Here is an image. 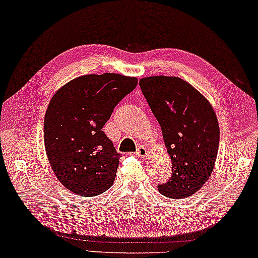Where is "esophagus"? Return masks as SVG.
I'll return each mask as SVG.
<instances>
[{
	"label": "esophagus",
	"instance_id": "obj_1",
	"mask_svg": "<svg viewBox=\"0 0 258 258\" xmlns=\"http://www.w3.org/2000/svg\"><path fill=\"white\" fill-rule=\"evenodd\" d=\"M136 155L137 157L140 159H146V157H148V150H146L144 146H140V148L137 149Z\"/></svg>",
	"mask_w": 258,
	"mask_h": 258
}]
</instances>
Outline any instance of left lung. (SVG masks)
<instances>
[{
  "label": "left lung",
  "instance_id": "obj_1",
  "mask_svg": "<svg viewBox=\"0 0 258 258\" xmlns=\"http://www.w3.org/2000/svg\"><path fill=\"white\" fill-rule=\"evenodd\" d=\"M139 86L171 158V177L158 184L159 191L171 199L191 197L216 164L220 139L217 114L206 97L182 78L144 77Z\"/></svg>",
  "mask_w": 258,
  "mask_h": 258
}]
</instances>
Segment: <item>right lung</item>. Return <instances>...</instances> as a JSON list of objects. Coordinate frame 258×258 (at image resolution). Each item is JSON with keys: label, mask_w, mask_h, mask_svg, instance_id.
<instances>
[{"label": "right lung", "mask_w": 258, "mask_h": 258, "mask_svg": "<svg viewBox=\"0 0 258 258\" xmlns=\"http://www.w3.org/2000/svg\"><path fill=\"white\" fill-rule=\"evenodd\" d=\"M136 77L84 75L58 89L44 120L45 150L58 181L71 193L96 197L113 184L120 153L102 131Z\"/></svg>", "instance_id": "obj_1"}]
</instances>
